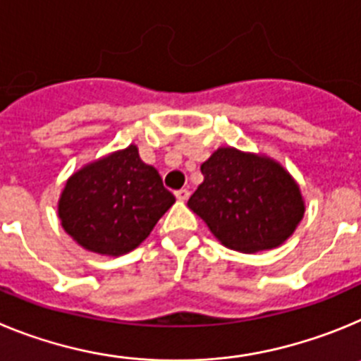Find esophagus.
Listing matches in <instances>:
<instances>
[{
    "instance_id": "obj_1",
    "label": "esophagus",
    "mask_w": 361,
    "mask_h": 361,
    "mask_svg": "<svg viewBox=\"0 0 361 361\" xmlns=\"http://www.w3.org/2000/svg\"><path fill=\"white\" fill-rule=\"evenodd\" d=\"M174 194H176V197L180 201H187L188 196H190V192H188L187 188H180V190H176V192H174Z\"/></svg>"
}]
</instances>
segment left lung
I'll return each instance as SVG.
<instances>
[{
	"label": "left lung",
	"instance_id": "left-lung-1",
	"mask_svg": "<svg viewBox=\"0 0 361 361\" xmlns=\"http://www.w3.org/2000/svg\"><path fill=\"white\" fill-rule=\"evenodd\" d=\"M201 174L203 183L188 209L226 248L243 253L277 248L304 217L297 181L271 158L219 147L201 164Z\"/></svg>",
	"mask_w": 361,
	"mask_h": 361
}]
</instances>
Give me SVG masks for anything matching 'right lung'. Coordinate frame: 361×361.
<instances>
[{
    "label": "right lung",
    "instance_id": "obj_1",
    "mask_svg": "<svg viewBox=\"0 0 361 361\" xmlns=\"http://www.w3.org/2000/svg\"><path fill=\"white\" fill-rule=\"evenodd\" d=\"M176 197L136 145L84 165L59 197L61 225L84 250L118 257L147 239Z\"/></svg>",
    "mask_w": 361,
    "mask_h": 361
}]
</instances>
